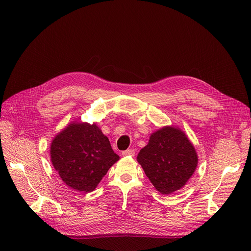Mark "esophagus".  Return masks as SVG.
<instances>
[{
    "label": "esophagus",
    "instance_id": "esophagus-1",
    "mask_svg": "<svg viewBox=\"0 0 251 251\" xmlns=\"http://www.w3.org/2000/svg\"><path fill=\"white\" fill-rule=\"evenodd\" d=\"M135 154V150L134 149H127L122 151V155L123 156H134Z\"/></svg>",
    "mask_w": 251,
    "mask_h": 251
}]
</instances>
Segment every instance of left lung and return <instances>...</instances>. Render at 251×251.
<instances>
[{"label":"left lung","mask_w":251,"mask_h":251,"mask_svg":"<svg viewBox=\"0 0 251 251\" xmlns=\"http://www.w3.org/2000/svg\"><path fill=\"white\" fill-rule=\"evenodd\" d=\"M146 176L162 195L181 189L198 165L196 149L179 128L165 126L150 135L137 155Z\"/></svg>","instance_id":"8db88e82"}]
</instances>
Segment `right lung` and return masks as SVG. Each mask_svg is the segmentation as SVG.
I'll return each instance as SVG.
<instances>
[{
  "instance_id": "right-lung-1",
  "label": "right lung",
  "mask_w": 251,
  "mask_h": 251,
  "mask_svg": "<svg viewBox=\"0 0 251 251\" xmlns=\"http://www.w3.org/2000/svg\"><path fill=\"white\" fill-rule=\"evenodd\" d=\"M53 168L66 186L93 192L111 166L119 160L107 136L96 123H71L50 145Z\"/></svg>"
}]
</instances>
